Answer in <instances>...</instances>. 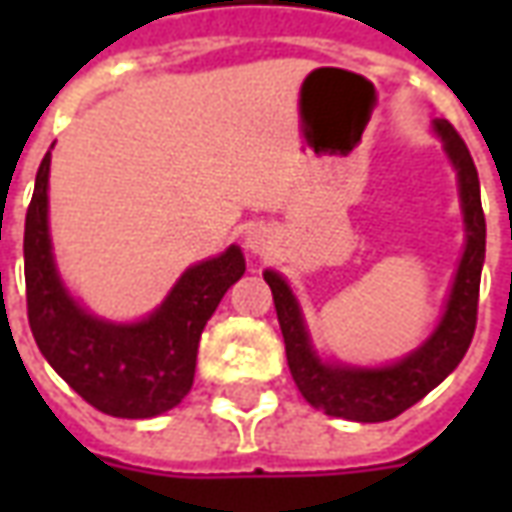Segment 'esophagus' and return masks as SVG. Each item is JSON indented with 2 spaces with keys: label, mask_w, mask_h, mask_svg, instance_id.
<instances>
[{
  "label": "esophagus",
  "mask_w": 512,
  "mask_h": 512,
  "mask_svg": "<svg viewBox=\"0 0 512 512\" xmlns=\"http://www.w3.org/2000/svg\"><path fill=\"white\" fill-rule=\"evenodd\" d=\"M246 246H249L255 255H263V252H268V249H271V233H268L266 227L252 230V233H249V238H246Z\"/></svg>",
  "instance_id": "34e87169"
}]
</instances>
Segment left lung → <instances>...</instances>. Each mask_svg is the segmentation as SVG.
<instances>
[{
    "label": "left lung",
    "instance_id": "1",
    "mask_svg": "<svg viewBox=\"0 0 512 512\" xmlns=\"http://www.w3.org/2000/svg\"><path fill=\"white\" fill-rule=\"evenodd\" d=\"M436 131L444 139L447 156L458 169L466 249H463L461 266L452 282L447 312L441 318L439 329L422 348L406 356L403 362L381 367V370L323 365L321 359L312 354L304 323H301L299 304L285 285V279L274 271L263 274L274 296L279 329L285 337L290 376L312 406L323 408L332 417L354 419V422L395 419L450 376L472 343L474 326H477V299H480V271L485 260V213L480 205V180H477L472 153L461 134L452 128V123L436 120Z\"/></svg>",
    "mask_w": 512,
    "mask_h": 512
}]
</instances>
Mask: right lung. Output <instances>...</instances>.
<instances>
[{
    "label": "right lung",
    "instance_id": "obj_1",
    "mask_svg": "<svg viewBox=\"0 0 512 512\" xmlns=\"http://www.w3.org/2000/svg\"><path fill=\"white\" fill-rule=\"evenodd\" d=\"M49 164L43 156L24 224L27 315L40 354L68 386L109 417L147 419L189 395L197 345L227 288L244 277L238 246L191 266L147 321L115 326L90 318L65 293L49 241Z\"/></svg>",
    "mask_w": 512,
    "mask_h": 512
}]
</instances>
